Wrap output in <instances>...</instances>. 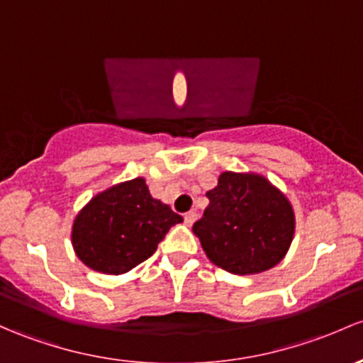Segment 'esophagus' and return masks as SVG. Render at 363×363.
Here are the masks:
<instances>
[{"label":"esophagus","mask_w":363,"mask_h":363,"mask_svg":"<svg viewBox=\"0 0 363 363\" xmlns=\"http://www.w3.org/2000/svg\"><path fill=\"white\" fill-rule=\"evenodd\" d=\"M194 220H196V212L191 211V212L184 213V223H186V226H191Z\"/></svg>","instance_id":"obj_1"}]
</instances>
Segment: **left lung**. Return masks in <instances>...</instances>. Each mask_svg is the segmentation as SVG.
I'll use <instances>...</instances> for the list:
<instances>
[{"mask_svg":"<svg viewBox=\"0 0 363 363\" xmlns=\"http://www.w3.org/2000/svg\"><path fill=\"white\" fill-rule=\"evenodd\" d=\"M193 233L216 266L233 274L268 272L285 257L296 231L294 208L255 172H223Z\"/></svg>","mask_w":363,"mask_h":363,"instance_id":"obj_1","label":"left lung"}]
</instances>
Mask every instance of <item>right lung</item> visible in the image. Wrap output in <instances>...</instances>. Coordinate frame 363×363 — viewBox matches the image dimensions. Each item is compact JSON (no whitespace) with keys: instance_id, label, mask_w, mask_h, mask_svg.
<instances>
[{"instance_id":"1","label":"right lung","mask_w":363,"mask_h":363,"mask_svg":"<svg viewBox=\"0 0 363 363\" xmlns=\"http://www.w3.org/2000/svg\"><path fill=\"white\" fill-rule=\"evenodd\" d=\"M182 223L162 200L151 196L144 177L104 189L78 212L72 249L90 269L123 274L155 254L174 224Z\"/></svg>"}]
</instances>
